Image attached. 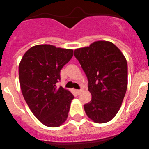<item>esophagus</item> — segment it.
Instances as JSON below:
<instances>
[{
    "label": "esophagus",
    "mask_w": 149,
    "mask_h": 149,
    "mask_svg": "<svg viewBox=\"0 0 149 149\" xmlns=\"http://www.w3.org/2000/svg\"><path fill=\"white\" fill-rule=\"evenodd\" d=\"M76 93H77V95H81L83 93V89H77Z\"/></svg>",
    "instance_id": "34e87169"
}]
</instances>
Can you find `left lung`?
<instances>
[{
    "label": "left lung",
    "instance_id": "8db88e82",
    "mask_svg": "<svg viewBox=\"0 0 149 149\" xmlns=\"http://www.w3.org/2000/svg\"><path fill=\"white\" fill-rule=\"evenodd\" d=\"M88 79L92 99L84 104L86 115L96 123L114 118L122 105L127 86L125 57L114 44L98 41L74 54Z\"/></svg>",
    "mask_w": 149,
    "mask_h": 149
}]
</instances>
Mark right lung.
<instances>
[{
    "label": "right lung",
    "instance_id": "add662e5",
    "mask_svg": "<svg viewBox=\"0 0 149 149\" xmlns=\"http://www.w3.org/2000/svg\"><path fill=\"white\" fill-rule=\"evenodd\" d=\"M73 51L39 45L24 54L18 67L24 98L43 125L55 127L66 120L74 95L62 86L60 71L72 59Z\"/></svg>",
    "mask_w": 149,
    "mask_h": 149
}]
</instances>
